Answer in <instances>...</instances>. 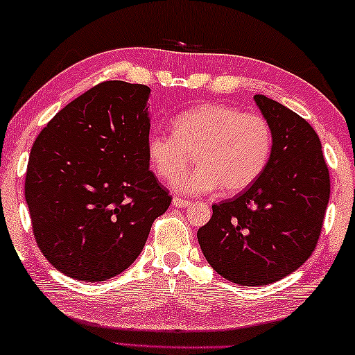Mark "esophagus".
Here are the masks:
<instances>
[{"instance_id":"1","label":"esophagus","mask_w":355,"mask_h":355,"mask_svg":"<svg viewBox=\"0 0 355 355\" xmlns=\"http://www.w3.org/2000/svg\"><path fill=\"white\" fill-rule=\"evenodd\" d=\"M173 205L176 206V207H187V206H190V201L179 198V196H174V198H173Z\"/></svg>"}]
</instances>
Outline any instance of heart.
<instances>
[{
  "label": "heart",
  "instance_id": "b5f03b06",
  "mask_svg": "<svg viewBox=\"0 0 355 355\" xmlns=\"http://www.w3.org/2000/svg\"><path fill=\"white\" fill-rule=\"evenodd\" d=\"M274 135L267 119L242 113L225 103H202L178 114L173 133L153 132L146 150L150 166L164 179H173L190 165L196 166L173 182L185 195H200L222 187L223 193L248 189L269 164Z\"/></svg>",
  "mask_w": 355,
  "mask_h": 355
}]
</instances>
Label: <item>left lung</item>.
Returning a JSON list of instances; mask_svg holds the SVG:
<instances>
[{
	"label": "left lung",
	"instance_id": "8db88e82",
	"mask_svg": "<svg viewBox=\"0 0 355 355\" xmlns=\"http://www.w3.org/2000/svg\"><path fill=\"white\" fill-rule=\"evenodd\" d=\"M253 98L274 135L269 164L247 190L214 205L196 234L212 269L242 286L275 283L311 257L330 196L315 129L269 97Z\"/></svg>",
	"mask_w": 355,
	"mask_h": 355
}]
</instances>
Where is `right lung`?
<instances>
[{"label":"right lung","mask_w":355,"mask_h":355,"mask_svg":"<svg viewBox=\"0 0 355 355\" xmlns=\"http://www.w3.org/2000/svg\"><path fill=\"white\" fill-rule=\"evenodd\" d=\"M149 94L144 85L103 81L58 112L33 144L25 198L34 237L75 280L125 270L171 205L149 170Z\"/></svg>","instance_id":"1"}]
</instances>
